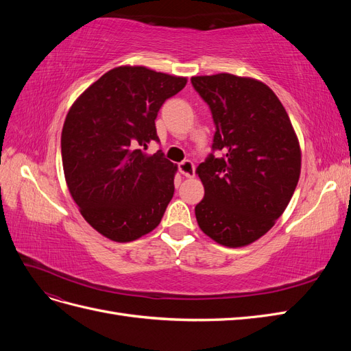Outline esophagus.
<instances>
[{
    "label": "esophagus",
    "mask_w": 351,
    "mask_h": 351,
    "mask_svg": "<svg viewBox=\"0 0 351 351\" xmlns=\"http://www.w3.org/2000/svg\"><path fill=\"white\" fill-rule=\"evenodd\" d=\"M178 171L186 177H195V165L192 161H183L178 164Z\"/></svg>",
    "instance_id": "1"
}]
</instances>
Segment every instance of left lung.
<instances>
[{
	"mask_svg": "<svg viewBox=\"0 0 351 351\" xmlns=\"http://www.w3.org/2000/svg\"><path fill=\"white\" fill-rule=\"evenodd\" d=\"M217 132L196 174L205 196L195 208L200 230L227 247H243L274 227L294 193L302 151L290 117L267 84L230 73L192 77Z\"/></svg>",
	"mask_w": 351,
	"mask_h": 351,
	"instance_id": "left-lung-1",
	"label": "left lung"
}]
</instances>
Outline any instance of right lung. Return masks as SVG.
<instances>
[{"label":"right lung","mask_w":351,"mask_h":351,"mask_svg":"<svg viewBox=\"0 0 351 351\" xmlns=\"http://www.w3.org/2000/svg\"><path fill=\"white\" fill-rule=\"evenodd\" d=\"M187 77L143 66L107 71L70 107L61 132L69 192L82 217L112 241L141 239L158 227L174 195L177 165L147 143L155 119Z\"/></svg>","instance_id":"obj_1"}]
</instances>
